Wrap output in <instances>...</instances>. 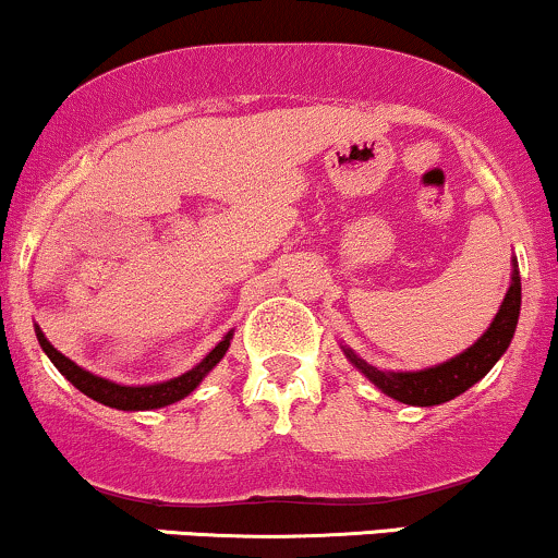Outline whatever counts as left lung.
Listing matches in <instances>:
<instances>
[{
	"mask_svg": "<svg viewBox=\"0 0 558 558\" xmlns=\"http://www.w3.org/2000/svg\"><path fill=\"white\" fill-rule=\"evenodd\" d=\"M520 305L522 281L517 258H512V281H509V290L504 294L499 313L490 320L488 329L483 331V337H477L475 344H470L468 350L447 360V363L430 365V368L423 371H378L376 365L365 363L352 347L342 344V352L386 397L397 399L402 404H412V408H434V404H444L449 399L464 395L470 386H475L499 363L507 347L514 339L517 320H520Z\"/></svg>",
	"mask_w": 558,
	"mask_h": 558,
	"instance_id": "left-lung-1",
	"label": "left lung"
}]
</instances>
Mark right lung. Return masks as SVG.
I'll list each match as a JSON object with an SVG mask.
<instances>
[{
    "label": "right lung",
    "mask_w": 558,
    "mask_h": 558,
    "mask_svg": "<svg viewBox=\"0 0 558 558\" xmlns=\"http://www.w3.org/2000/svg\"><path fill=\"white\" fill-rule=\"evenodd\" d=\"M33 329H36V339H38V344H41V350L46 352V357L54 363V368L62 373V376L68 378V381L75 386L77 391H83L85 397H90L98 404H107V408L128 410V412L159 410V408H167V404L180 402V399H185L187 395H193V391L201 386L203 378H206L208 373L219 365V360L227 355L229 342H232V337H234V331H227L225 337H221V342L216 344L214 350L208 352V355L203 357L198 365H195V368L182 373V376L169 378V381H159V384L124 386V384L109 381V378L96 376V373L81 368V365L72 363L68 355H62V352H59L57 347L46 339L41 326L33 324Z\"/></svg>",
    "instance_id": "obj_1"
}]
</instances>
